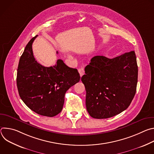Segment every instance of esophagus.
Instances as JSON below:
<instances>
[{"mask_svg": "<svg viewBox=\"0 0 154 154\" xmlns=\"http://www.w3.org/2000/svg\"><path fill=\"white\" fill-rule=\"evenodd\" d=\"M78 71H79V74H80V77H82V75L85 74V71H84V69H83V68H81L79 69H78Z\"/></svg>", "mask_w": 154, "mask_h": 154, "instance_id": "1", "label": "esophagus"}]
</instances>
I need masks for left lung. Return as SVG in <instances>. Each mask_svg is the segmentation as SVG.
I'll use <instances>...</instances> for the list:
<instances>
[{
  "mask_svg": "<svg viewBox=\"0 0 154 154\" xmlns=\"http://www.w3.org/2000/svg\"><path fill=\"white\" fill-rule=\"evenodd\" d=\"M81 80L86 106L93 118L105 119L126 109L137 91L138 66L134 51L113 58L97 55L85 69Z\"/></svg>",
  "mask_w": 154,
  "mask_h": 154,
  "instance_id": "1",
  "label": "left lung"
}]
</instances>
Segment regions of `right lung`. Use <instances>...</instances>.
<instances>
[{
  "label": "right lung",
  "instance_id": "obj_1",
  "mask_svg": "<svg viewBox=\"0 0 154 154\" xmlns=\"http://www.w3.org/2000/svg\"><path fill=\"white\" fill-rule=\"evenodd\" d=\"M37 36L28 42L20 58L17 87L20 99L30 109L38 115L53 117L61 112L66 92L80 81V76L77 69L68 67L61 60L51 67L38 63L32 51Z\"/></svg>",
  "mask_w": 154,
  "mask_h": 154
}]
</instances>
